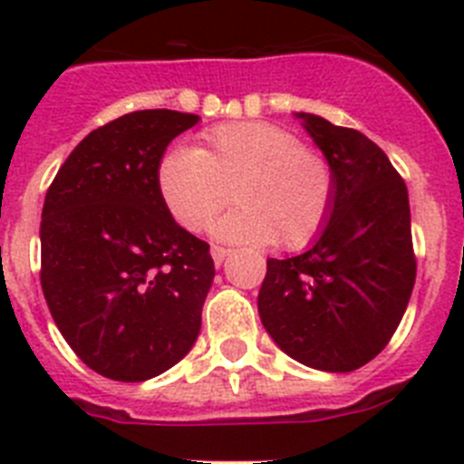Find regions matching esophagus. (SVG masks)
I'll return each mask as SVG.
<instances>
[{
  "label": "esophagus",
  "instance_id": "1",
  "mask_svg": "<svg viewBox=\"0 0 464 464\" xmlns=\"http://www.w3.org/2000/svg\"><path fill=\"white\" fill-rule=\"evenodd\" d=\"M227 256H229L227 248H223V246H211V257L213 262H216V267H220Z\"/></svg>",
  "mask_w": 464,
  "mask_h": 464
}]
</instances>
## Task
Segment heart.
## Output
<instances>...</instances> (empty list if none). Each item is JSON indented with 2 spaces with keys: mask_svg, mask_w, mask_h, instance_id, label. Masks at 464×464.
Here are the masks:
<instances>
[{
  "mask_svg": "<svg viewBox=\"0 0 464 464\" xmlns=\"http://www.w3.org/2000/svg\"><path fill=\"white\" fill-rule=\"evenodd\" d=\"M158 192L167 211L190 232L208 227L232 188L239 207L213 225L237 244L297 248L314 239L332 208L334 179L327 160L269 122L213 127L197 149H171L158 162Z\"/></svg>",
  "mask_w": 464,
  "mask_h": 464,
  "instance_id": "obj_1",
  "label": "heart"
}]
</instances>
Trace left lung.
<instances>
[{"instance_id": "left-lung-1", "label": "left lung", "mask_w": 464, "mask_h": 464, "mask_svg": "<svg viewBox=\"0 0 464 464\" xmlns=\"http://www.w3.org/2000/svg\"><path fill=\"white\" fill-rule=\"evenodd\" d=\"M325 155L332 208L302 256L267 260L260 321L283 353L321 372H353L385 348L416 281L409 192L372 139L295 113Z\"/></svg>"}]
</instances>
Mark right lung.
<instances>
[{"label":"right lung","mask_w":464,"mask_h":464,"mask_svg":"<svg viewBox=\"0 0 464 464\" xmlns=\"http://www.w3.org/2000/svg\"><path fill=\"white\" fill-rule=\"evenodd\" d=\"M199 116L134 111L72 150L41 211V288L90 370L146 381L188 355L216 269L208 244L171 218L160 158Z\"/></svg>","instance_id":"right-lung-1"}]
</instances>
